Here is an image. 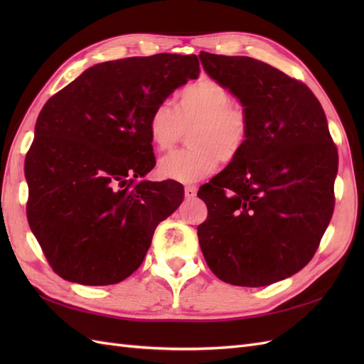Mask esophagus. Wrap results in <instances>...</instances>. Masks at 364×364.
<instances>
[{
  "label": "esophagus",
  "mask_w": 364,
  "mask_h": 364,
  "mask_svg": "<svg viewBox=\"0 0 364 364\" xmlns=\"http://www.w3.org/2000/svg\"><path fill=\"white\" fill-rule=\"evenodd\" d=\"M196 194H197V188L194 185H186L185 186V197H186V199H193Z\"/></svg>",
  "instance_id": "34e87169"
}]
</instances>
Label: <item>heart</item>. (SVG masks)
<instances>
[{
	"label": "heart",
	"mask_w": 364,
	"mask_h": 364,
	"mask_svg": "<svg viewBox=\"0 0 364 364\" xmlns=\"http://www.w3.org/2000/svg\"><path fill=\"white\" fill-rule=\"evenodd\" d=\"M190 150L174 151L161 159V178L178 182H197L211 174L218 161H234L249 135L246 109L232 102L225 86L211 79L185 86L173 109L168 103L155 107L149 119V136L158 150H170L190 130Z\"/></svg>",
	"instance_id": "heart-1"
}]
</instances>
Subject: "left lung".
Returning a JSON list of instances; mask_svg holds the SVG:
<instances>
[{"instance_id":"left-lung-1","label":"left lung","mask_w":364,"mask_h":364,"mask_svg":"<svg viewBox=\"0 0 364 364\" xmlns=\"http://www.w3.org/2000/svg\"><path fill=\"white\" fill-rule=\"evenodd\" d=\"M199 58L249 117L245 149L197 193L208 206L199 245L218 279L264 287L304 269L317 250L334 211L337 149L304 83L246 56Z\"/></svg>"}]
</instances>
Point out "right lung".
Listing matches in <instances>:
<instances>
[{
	"label": "right lung",
	"mask_w": 364,
	"mask_h": 364,
	"mask_svg": "<svg viewBox=\"0 0 364 364\" xmlns=\"http://www.w3.org/2000/svg\"><path fill=\"white\" fill-rule=\"evenodd\" d=\"M196 54L97 63L53 95L26 158L27 218L50 266L83 285L118 284L144 261L153 232L183 200L155 167L149 119L200 73Z\"/></svg>",
	"instance_id": "1"
}]
</instances>
